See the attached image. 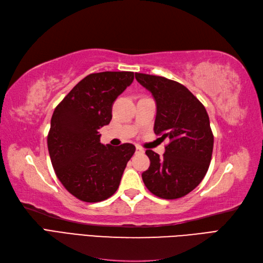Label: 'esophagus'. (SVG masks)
<instances>
[{
	"label": "esophagus",
	"instance_id": "34e87169",
	"mask_svg": "<svg viewBox=\"0 0 263 263\" xmlns=\"http://www.w3.org/2000/svg\"><path fill=\"white\" fill-rule=\"evenodd\" d=\"M136 153L137 154H142V153H145V150L142 149L141 147H139V146H136Z\"/></svg>",
	"mask_w": 263,
	"mask_h": 263
}]
</instances>
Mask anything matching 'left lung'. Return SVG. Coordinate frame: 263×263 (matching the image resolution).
Instances as JSON below:
<instances>
[{"label":"left lung","instance_id":"left-lung-1","mask_svg":"<svg viewBox=\"0 0 263 263\" xmlns=\"http://www.w3.org/2000/svg\"><path fill=\"white\" fill-rule=\"evenodd\" d=\"M135 77L156 101V135L170 139L162 158L146 151L150 165L142 181L156 196L176 200L193 191L209 170L214 146L209 114L181 83L145 73Z\"/></svg>","mask_w":263,"mask_h":263}]
</instances>
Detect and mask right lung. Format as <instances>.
<instances>
[{
  "label": "right lung",
  "mask_w": 263,
  "mask_h": 263,
  "mask_svg": "<svg viewBox=\"0 0 263 263\" xmlns=\"http://www.w3.org/2000/svg\"><path fill=\"white\" fill-rule=\"evenodd\" d=\"M134 81L130 71L91 73L54 108L47 138L55 176L69 193L87 203L112 196L135 146L101 144V127L112 119L113 103Z\"/></svg>",
  "instance_id": "obj_1"
}]
</instances>
